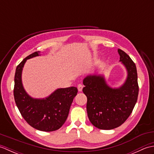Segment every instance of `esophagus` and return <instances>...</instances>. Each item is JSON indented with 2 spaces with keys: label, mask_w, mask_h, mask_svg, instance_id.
Instances as JSON below:
<instances>
[{
  "label": "esophagus",
  "mask_w": 154,
  "mask_h": 154,
  "mask_svg": "<svg viewBox=\"0 0 154 154\" xmlns=\"http://www.w3.org/2000/svg\"><path fill=\"white\" fill-rule=\"evenodd\" d=\"M83 86L81 84H79V85H77L78 91H79V92H81V91H82V90H83Z\"/></svg>",
  "instance_id": "1"
}]
</instances>
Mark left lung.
<instances>
[{"mask_svg": "<svg viewBox=\"0 0 154 154\" xmlns=\"http://www.w3.org/2000/svg\"><path fill=\"white\" fill-rule=\"evenodd\" d=\"M118 52L128 74L122 86L109 87L103 75H89L83 79L88 117L93 126L101 130H112L122 125L131 114L138 99L136 65L124 51L119 49Z\"/></svg>", "mask_w": 154, "mask_h": 154, "instance_id": "8db88e82", "label": "left lung"}]
</instances>
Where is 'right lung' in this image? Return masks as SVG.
<instances>
[{
  "label": "right lung",
  "mask_w": 154,
  "mask_h": 154,
  "mask_svg": "<svg viewBox=\"0 0 154 154\" xmlns=\"http://www.w3.org/2000/svg\"><path fill=\"white\" fill-rule=\"evenodd\" d=\"M35 51L23 60L16 69L14 97L21 115L29 125L45 132L57 130L67 120L77 87L61 88L55 90L45 99H34L26 92L22 82V72L27 60L39 56Z\"/></svg>",
  "instance_id": "obj_1"
}]
</instances>
